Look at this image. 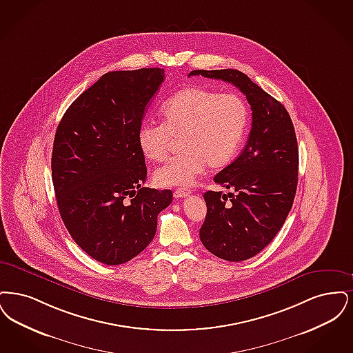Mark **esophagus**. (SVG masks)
<instances>
[{
	"instance_id": "1",
	"label": "esophagus",
	"mask_w": 353,
	"mask_h": 353,
	"mask_svg": "<svg viewBox=\"0 0 353 353\" xmlns=\"http://www.w3.org/2000/svg\"><path fill=\"white\" fill-rule=\"evenodd\" d=\"M190 194H191V191L188 188H178V190L174 191V198L175 199H182V198L188 196Z\"/></svg>"
}]
</instances>
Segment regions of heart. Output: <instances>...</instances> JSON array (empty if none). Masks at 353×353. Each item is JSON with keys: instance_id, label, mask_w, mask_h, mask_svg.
Instances as JSON below:
<instances>
[{"instance_id": "1", "label": "heart", "mask_w": 353, "mask_h": 353, "mask_svg": "<svg viewBox=\"0 0 353 353\" xmlns=\"http://www.w3.org/2000/svg\"><path fill=\"white\" fill-rule=\"evenodd\" d=\"M162 125L148 123L138 132V148L152 162L169 158L174 141L184 153L155 172L162 187L190 185L207 165L220 169L240 149L249 123L245 100L237 93L184 87L161 108Z\"/></svg>"}]
</instances>
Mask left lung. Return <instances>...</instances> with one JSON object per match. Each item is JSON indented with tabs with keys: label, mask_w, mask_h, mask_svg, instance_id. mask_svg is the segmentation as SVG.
<instances>
[{
	"label": "left lung",
	"mask_w": 353,
	"mask_h": 353,
	"mask_svg": "<svg viewBox=\"0 0 353 353\" xmlns=\"http://www.w3.org/2000/svg\"><path fill=\"white\" fill-rule=\"evenodd\" d=\"M196 75L232 83L252 108L245 149L214 178L230 192H204L207 215L199 232L201 244L216 257L240 262L269 245L292 210L299 165L295 130L286 108L241 71L188 74Z\"/></svg>",
	"instance_id": "1"
}]
</instances>
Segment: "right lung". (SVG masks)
<instances>
[{
	"label": "right lung",
	"instance_id": "obj_1",
	"mask_svg": "<svg viewBox=\"0 0 353 353\" xmlns=\"http://www.w3.org/2000/svg\"><path fill=\"white\" fill-rule=\"evenodd\" d=\"M165 80L162 68L113 71L65 110L58 125L51 171L61 220L93 260L120 265L152 243L171 190L142 187L145 157L138 132Z\"/></svg>",
	"mask_w": 353,
	"mask_h": 353
}]
</instances>
